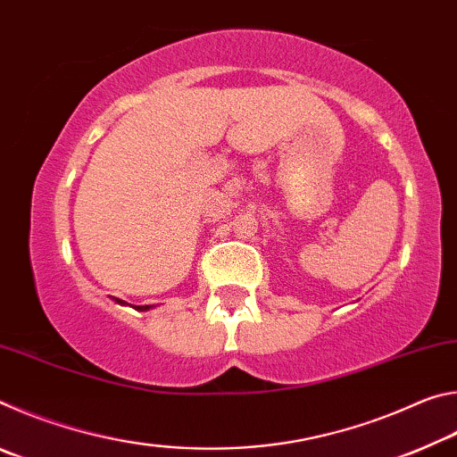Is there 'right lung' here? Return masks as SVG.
Instances as JSON below:
<instances>
[{"mask_svg":"<svg viewBox=\"0 0 457 457\" xmlns=\"http://www.w3.org/2000/svg\"><path fill=\"white\" fill-rule=\"evenodd\" d=\"M117 303H119V304H125V303H122V300H119V298H117ZM149 308H151V306H137V311H149Z\"/></svg>","mask_w":457,"mask_h":457,"instance_id":"1","label":"right lung"}]
</instances>
